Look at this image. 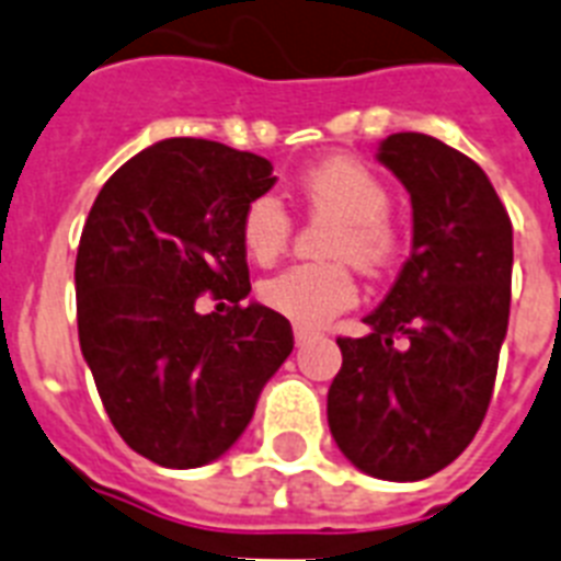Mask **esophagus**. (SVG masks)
I'll return each mask as SVG.
<instances>
[{"instance_id": "esophagus-1", "label": "esophagus", "mask_w": 561, "mask_h": 561, "mask_svg": "<svg viewBox=\"0 0 561 561\" xmlns=\"http://www.w3.org/2000/svg\"><path fill=\"white\" fill-rule=\"evenodd\" d=\"M311 336H313L311 328H302V325H296V328H294L296 345H305V343H308V340H311Z\"/></svg>"}]
</instances>
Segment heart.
I'll return each instance as SVG.
<instances>
[{
  "mask_svg": "<svg viewBox=\"0 0 561 561\" xmlns=\"http://www.w3.org/2000/svg\"><path fill=\"white\" fill-rule=\"evenodd\" d=\"M296 195L313 218L331 221L322 253L348 259L377 273L398 259L400 233L391 225L389 186L354 158H328L296 181ZM290 216L276 195H259L241 216V244L259 265H271L288 248ZM267 308L299 325H322L357 302V282L345 262L294 265L262 282Z\"/></svg>",
  "mask_w": 561,
  "mask_h": 561,
  "instance_id": "heart-1",
  "label": "heart"
}]
</instances>
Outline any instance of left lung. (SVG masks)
Returning <instances> with one entry per match:
<instances>
[{"mask_svg": "<svg viewBox=\"0 0 561 561\" xmlns=\"http://www.w3.org/2000/svg\"><path fill=\"white\" fill-rule=\"evenodd\" d=\"M377 161L412 198V256L366 336H340L328 426L357 467L421 481L476 438L493 398L510 320L513 225L472 158L421 131H398Z\"/></svg>", "mask_w": 561, "mask_h": 561, "instance_id": "obj_1", "label": "left lung"}]
</instances>
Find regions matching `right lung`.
Returning <instances> with one entry per match:
<instances>
[{
	"label": "right lung",
	"instance_id": "1",
	"mask_svg": "<svg viewBox=\"0 0 561 561\" xmlns=\"http://www.w3.org/2000/svg\"><path fill=\"white\" fill-rule=\"evenodd\" d=\"M273 184L262 154L170 138L123 163L91 204L75 265L80 348L117 435L161 467L225 455L294 352L282 313L241 305V216ZM202 293L234 308L198 314Z\"/></svg>",
	"mask_w": 561,
	"mask_h": 561
}]
</instances>
